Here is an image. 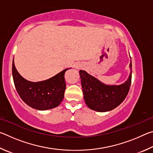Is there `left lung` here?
<instances>
[{"label":"left lung","mask_w":153,"mask_h":153,"mask_svg":"<svg viewBox=\"0 0 153 153\" xmlns=\"http://www.w3.org/2000/svg\"><path fill=\"white\" fill-rule=\"evenodd\" d=\"M129 67L131 71L128 79L120 85H107L86 71H79L84 98L90 109L107 112L114 109L123 101L131 85V61Z\"/></svg>","instance_id":"8db88e82"}]
</instances>
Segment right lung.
I'll return each instance as SVG.
<instances>
[{"label":"right lung","instance_id":"obj_1","mask_svg":"<svg viewBox=\"0 0 153 153\" xmlns=\"http://www.w3.org/2000/svg\"><path fill=\"white\" fill-rule=\"evenodd\" d=\"M69 69H64L48 79L33 82L18 73L13 58L12 74L15 88L23 101L35 109L45 111L58 107L63 100L66 88L64 76Z\"/></svg>","mask_w":153,"mask_h":153}]
</instances>
